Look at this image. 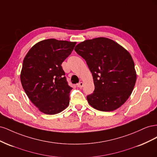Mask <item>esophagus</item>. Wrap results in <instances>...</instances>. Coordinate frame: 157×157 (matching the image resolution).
Instances as JSON below:
<instances>
[{
    "label": "esophagus",
    "mask_w": 157,
    "mask_h": 157,
    "mask_svg": "<svg viewBox=\"0 0 157 157\" xmlns=\"http://www.w3.org/2000/svg\"><path fill=\"white\" fill-rule=\"evenodd\" d=\"M83 86H84V83L82 82H79L78 84H77V87H78V88H82Z\"/></svg>",
    "instance_id": "1"
}]
</instances>
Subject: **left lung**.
<instances>
[{
  "label": "left lung",
  "instance_id": "obj_1",
  "mask_svg": "<svg viewBox=\"0 0 157 157\" xmlns=\"http://www.w3.org/2000/svg\"><path fill=\"white\" fill-rule=\"evenodd\" d=\"M75 50L86 60L92 73L95 90L87 96L90 105L105 112L122 105L134 90L137 78L129 52L105 37L81 42Z\"/></svg>",
  "mask_w": 157,
  "mask_h": 157
}]
</instances>
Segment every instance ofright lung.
<instances>
[{
    "label": "right lung",
    "instance_id": "obj_1",
    "mask_svg": "<svg viewBox=\"0 0 157 157\" xmlns=\"http://www.w3.org/2000/svg\"><path fill=\"white\" fill-rule=\"evenodd\" d=\"M76 43L54 39L42 40L23 59L20 75L23 88L31 102L46 115L58 114L69 105L72 88L61 65Z\"/></svg>",
    "mask_w": 157,
    "mask_h": 157
}]
</instances>
